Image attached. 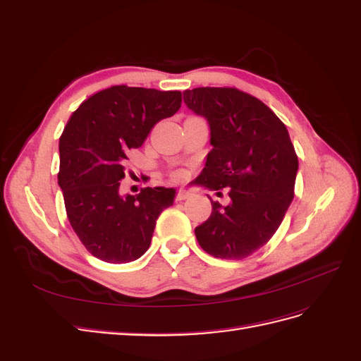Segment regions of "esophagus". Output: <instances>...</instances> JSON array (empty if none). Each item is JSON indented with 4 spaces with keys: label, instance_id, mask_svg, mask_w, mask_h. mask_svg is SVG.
<instances>
[{
    "label": "esophagus",
    "instance_id": "esophagus-1",
    "mask_svg": "<svg viewBox=\"0 0 361 361\" xmlns=\"http://www.w3.org/2000/svg\"><path fill=\"white\" fill-rule=\"evenodd\" d=\"M188 197H191V192L187 191V190H179L176 192V200H185V199H188Z\"/></svg>",
    "mask_w": 361,
    "mask_h": 361
}]
</instances>
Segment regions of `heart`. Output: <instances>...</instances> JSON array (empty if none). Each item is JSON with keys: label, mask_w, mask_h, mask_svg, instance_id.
<instances>
[{"label": "heart", "mask_w": 361, "mask_h": 361, "mask_svg": "<svg viewBox=\"0 0 361 361\" xmlns=\"http://www.w3.org/2000/svg\"><path fill=\"white\" fill-rule=\"evenodd\" d=\"M171 178H173L174 180H179V179H182V178H183V174H182L180 171H174V173L171 174Z\"/></svg>", "instance_id": "heart-1"}]
</instances>
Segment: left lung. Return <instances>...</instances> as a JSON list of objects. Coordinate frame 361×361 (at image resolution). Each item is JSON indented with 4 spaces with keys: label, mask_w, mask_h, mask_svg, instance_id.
Here are the masks:
<instances>
[{
    "label": "left lung",
    "mask_w": 361,
    "mask_h": 361,
    "mask_svg": "<svg viewBox=\"0 0 361 361\" xmlns=\"http://www.w3.org/2000/svg\"><path fill=\"white\" fill-rule=\"evenodd\" d=\"M190 110L207 118L212 150L197 182L228 202L195 227L200 247L214 257L241 260L264 247L293 199L298 157L285 123L257 97L235 87L183 92Z\"/></svg>",
    "instance_id": "1"
}]
</instances>
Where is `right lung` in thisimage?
<instances>
[{"mask_svg":"<svg viewBox=\"0 0 361 361\" xmlns=\"http://www.w3.org/2000/svg\"><path fill=\"white\" fill-rule=\"evenodd\" d=\"M182 93L113 85L73 111L60 137L59 185L76 236L90 255L108 264L143 256L158 216L173 204V188L118 194L128 152L145 143L159 120L173 116Z\"/></svg>","mask_w":361,"mask_h":361,"instance_id":"obj_1","label":"right lung"}]
</instances>
